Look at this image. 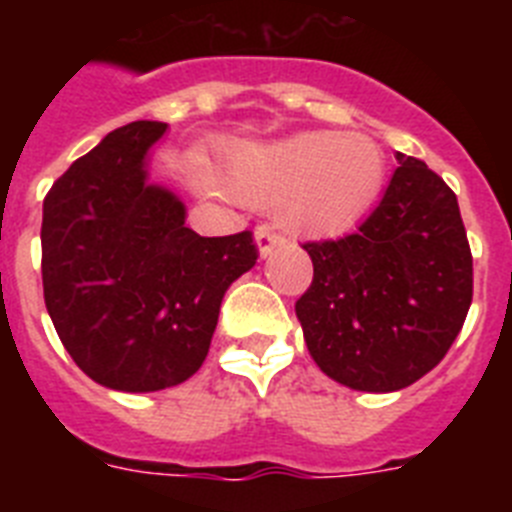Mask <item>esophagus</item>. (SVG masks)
<instances>
[{"label": "esophagus", "mask_w": 512, "mask_h": 512, "mask_svg": "<svg viewBox=\"0 0 512 512\" xmlns=\"http://www.w3.org/2000/svg\"><path fill=\"white\" fill-rule=\"evenodd\" d=\"M256 246H259V256L261 259H266L274 248L284 246V235L274 233L271 228H266V225H261L259 230H256Z\"/></svg>", "instance_id": "esophagus-1"}]
</instances>
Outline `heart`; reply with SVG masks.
Segmentation results:
<instances>
[{
    "mask_svg": "<svg viewBox=\"0 0 512 512\" xmlns=\"http://www.w3.org/2000/svg\"><path fill=\"white\" fill-rule=\"evenodd\" d=\"M220 184L238 202L279 207V220L292 233L330 238L354 228L374 207L384 184V153L366 135L315 130L235 148Z\"/></svg>",
    "mask_w": 512,
    "mask_h": 512,
    "instance_id": "1",
    "label": "heart"
}]
</instances>
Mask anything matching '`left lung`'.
I'll list each match as a JSON object with an SVG mask.
<instances>
[{"label": "left lung", "mask_w": 512, "mask_h": 512, "mask_svg": "<svg viewBox=\"0 0 512 512\" xmlns=\"http://www.w3.org/2000/svg\"><path fill=\"white\" fill-rule=\"evenodd\" d=\"M395 158L390 187L356 233L302 246L312 284L295 312L307 351L361 392H395L431 372L472 305L456 194L418 158Z\"/></svg>", "instance_id": "8db88e82"}]
</instances>
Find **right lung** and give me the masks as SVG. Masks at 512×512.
<instances>
[{"instance_id": "add662e5", "label": "right lung", "mask_w": 512, "mask_h": 512, "mask_svg": "<svg viewBox=\"0 0 512 512\" xmlns=\"http://www.w3.org/2000/svg\"><path fill=\"white\" fill-rule=\"evenodd\" d=\"M166 122L138 120L76 158L43 202V297L81 372L120 392L187 382L205 361L220 302L256 259L248 230L202 238L187 207L148 182Z\"/></svg>"}]
</instances>
